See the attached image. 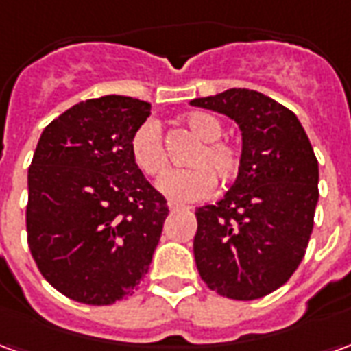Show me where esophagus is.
Wrapping results in <instances>:
<instances>
[{"label":"esophagus","instance_id":"1","mask_svg":"<svg viewBox=\"0 0 351 351\" xmlns=\"http://www.w3.org/2000/svg\"><path fill=\"white\" fill-rule=\"evenodd\" d=\"M169 208L171 210H190V206L180 205V203H175V201H169Z\"/></svg>","mask_w":351,"mask_h":351}]
</instances>
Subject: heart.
<instances>
[{"instance_id": "obj_1", "label": "heart", "mask_w": 351, "mask_h": 351, "mask_svg": "<svg viewBox=\"0 0 351 351\" xmlns=\"http://www.w3.org/2000/svg\"><path fill=\"white\" fill-rule=\"evenodd\" d=\"M186 125L201 143L188 158L190 169L171 171L158 182V190L171 201H197L213 191L216 180L231 182L241 169V150L221 138L223 125L213 114L191 112ZM131 158L145 175L160 176L167 171V154L163 148L161 130L154 120L138 125L130 143Z\"/></svg>"}]
</instances>
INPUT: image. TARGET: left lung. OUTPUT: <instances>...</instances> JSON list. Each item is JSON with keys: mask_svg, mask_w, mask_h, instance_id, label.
Returning a JSON list of instances; mask_svg holds the SVG:
<instances>
[{"mask_svg": "<svg viewBox=\"0 0 351 351\" xmlns=\"http://www.w3.org/2000/svg\"><path fill=\"white\" fill-rule=\"evenodd\" d=\"M235 120L241 169L216 205L199 206L193 256L206 286L254 301L284 286L304 258L317 197V160L297 116L256 90L190 101Z\"/></svg>", "mask_w": 351, "mask_h": 351, "instance_id": "obj_1", "label": "left lung"}]
</instances>
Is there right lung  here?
Segmentation results:
<instances>
[{
  "instance_id": "1",
  "label": "right lung",
  "mask_w": 351,
  "mask_h": 351,
  "mask_svg": "<svg viewBox=\"0 0 351 351\" xmlns=\"http://www.w3.org/2000/svg\"><path fill=\"white\" fill-rule=\"evenodd\" d=\"M150 103L80 101L45 128L27 169L26 229L35 263L73 301L112 304L145 278L169 206L131 158Z\"/></svg>"
}]
</instances>
